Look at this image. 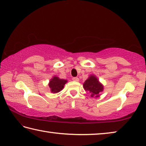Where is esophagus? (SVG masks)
Listing matches in <instances>:
<instances>
[{
	"instance_id": "esophagus-1",
	"label": "esophagus",
	"mask_w": 146,
	"mask_h": 146,
	"mask_svg": "<svg viewBox=\"0 0 146 146\" xmlns=\"http://www.w3.org/2000/svg\"><path fill=\"white\" fill-rule=\"evenodd\" d=\"M72 80L73 81H75V82H78L79 81V79H78V77H73Z\"/></svg>"
}]
</instances>
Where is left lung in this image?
Listing matches in <instances>:
<instances>
[{
  "label": "left lung",
  "instance_id": "8db88e82",
  "mask_svg": "<svg viewBox=\"0 0 146 146\" xmlns=\"http://www.w3.org/2000/svg\"><path fill=\"white\" fill-rule=\"evenodd\" d=\"M84 88L85 90L89 91L91 97H99V94L103 90V86L99 83L94 75H91L84 84Z\"/></svg>",
  "mask_w": 146,
  "mask_h": 146
}]
</instances>
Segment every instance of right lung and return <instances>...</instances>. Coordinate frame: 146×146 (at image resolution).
I'll return each mask as SVG.
<instances>
[{
	"label": "right lung",
	"instance_id": "add662e5",
	"mask_svg": "<svg viewBox=\"0 0 146 146\" xmlns=\"http://www.w3.org/2000/svg\"><path fill=\"white\" fill-rule=\"evenodd\" d=\"M66 82L67 80H66L60 79L58 77L54 76L53 78L50 80L48 86L52 93H58L63 88L64 85Z\"/></svg>",
	"mask_w": 146,
	"mask_h": 146
}]
</instances>
